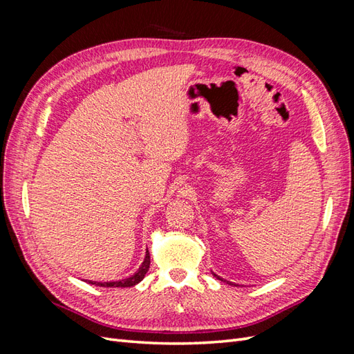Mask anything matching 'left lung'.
<instances>
[{
	"label": "left lung",
	"instance_id": "left-lung-1",
	"mask_svg": "<svg viewBox=\"0 0 354 354\" xmlns=\"http://www.w3.org/2000/svg\"><path fill=\"white\" fill-rule=\"evenodd\" d=\"M214 276H216V277H217V279H220V281H223V279H221V277H220V276H217V274H214ZM223 282H227V281H223ZM227 283H229V285H233V283H232V282H227Z\"/></svg>",
	"mask_w": 354,
	"mask_h": 354
}]
</instances>
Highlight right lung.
I'll return each mask as SVG.
<instances>
[{"instance_id":"right-lung-1","label":"right lung","mask_w":354,"mask_h":354,"mask_svg":"<svg viewBox=\"0 0 354 354\" xmlns=\"http://www.w3.org/2000/svg\"><path fill=\"white\" fill-rule=\"evenodd\" d=\"M149 266H151V255H149V251H146L145 261L142 263L140 269H138L133 276L127 277V279H122V281H116V282H93V281H90L88 283L95 285V286H103V288H130V286L137 285L140 281H143L145 274L149 270Z\"/></svg>"}]
</instances>
